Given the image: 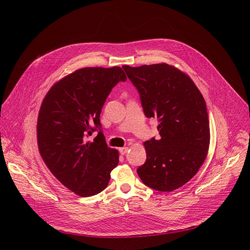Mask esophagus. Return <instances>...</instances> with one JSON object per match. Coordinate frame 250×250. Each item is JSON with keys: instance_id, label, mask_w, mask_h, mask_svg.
I'll return each mask as SVG.
<instances>
[{"instance_id": "34e87169", "label": "esophagus", "mask_w": 250, "mask_h": 250, "mask_svg": "<svg viewBox=\"0 0 250 250\" xmlns=\"http://www.w3.org/2000/svg\"><path fill=\"white\" fill-rule=\"evenodd\" d=\"M119 150H120V153H121L122 155H125V154L127 152L128 147H122V148H120Z\"/></svg>"}]
</instances>
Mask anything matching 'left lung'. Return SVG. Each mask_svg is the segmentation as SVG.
Here are the masks:
<instances>
[{"label":"left lung","mask_w":250,"mask_h":250,"mask_svg":"<svg viewBox=\"0 0 250 250\" xmlns=\"http://www.w3.org/2000/svg\"><path fill=\"white\" fill-rule=\"evenodd\" d=\"M147 118L158 120L160 138L145 142L141 181L160 192L182 187L203 165L209 146L207 105L192 79L166 63L123 66Z\"/></svg>","instance_id":"obj_1"}]
</instances>
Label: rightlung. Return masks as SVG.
I'll use <instances>...</instances> for the list:
<instances>
[{
	"mask_svg": "<svg viewBox=\"0 0 250 250\" xmlns=\"http://www.w3.org/2000/svg\"><path fill=\"white\" fill-rule=\"evenodd\" d=\"M125 80L118 66L81 68L55 83L42 104L37 126L40 153L57 180L80 197L105 189L119 163L118 150L105 144L100 115L112 89ZM97 128L98 135L87 141Z\"/></svg>",
	"mask_w": 250,
	"mask_h": 250,
	"instance_id": "right-lung-1",
	"label": "right lung"
}]
</instances>
